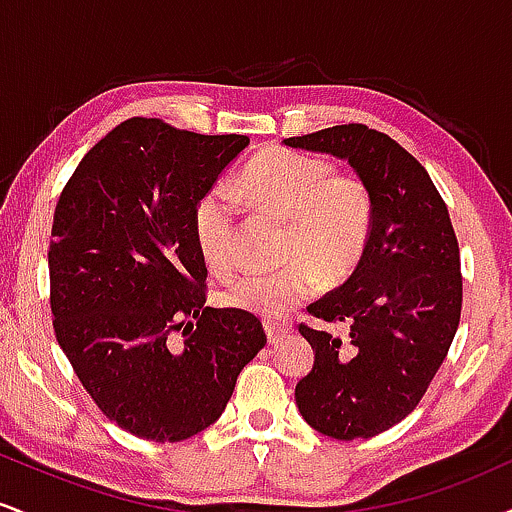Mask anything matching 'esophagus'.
<instances>
[{"instance_id":"34e87169","label":"esophagus","mask_w":512,"mask_h":512,"mask_svg":"<svg viewBox=\"0 0 512 512\" xmlns=\"http://www.w3.org/2000/svg\"><path fill=\"white\" fill-rule=\"evenodd\" d=\"M291 327L286 325V322H274V320H267L264 322V332H267V339H269V344H276L279 342L281 337H284L286 332H289Z\"/></svg>"}]
</instances>
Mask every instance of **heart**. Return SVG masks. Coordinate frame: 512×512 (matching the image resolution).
<instances>
[{
	"label": "heart",
	"instance_id": "obj_1",
	"mask_svg": "<svg viewBox=\"0 0 512 512\" xmlns=\"http://www.w3.org/2000/svg\"><path fill=\"white\" fill-rule=\"evenodd\" d=\"M238 187L252 207L286 221L284 255L293 260L272 272L252 269L228 281L221 298L231 308L264 317L284 315L313 286L310 262L322 274H344L366 248L373 202L361 175L332 173L322 158L276 149L255 158ZM236 216V202L221 187L197 204L195 238L214 272L236 264Z\"/></svg>",
	"mask_w": 512,
	"mask_h": 512
}]
</instances>
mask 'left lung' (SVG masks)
Masks as SVG:
<instances>
[{"mask_svg": "<svg viewBox=\"0 0 512 512\" xmlns=\"http://www.w3.org/2000/svg\"><path fill=\"white\" fill-rule=\"evenodd\" d=\"M284 144L349 161L373 202L354 274L308 305L346 334L298 327L315 351L296 385L298 411L322 436H378L416 409L460 325V248L448 207L426 168L378 129L351 122Z\"/></svg>", "mask_w": 512, "mask_h": 512, "instance_id": "1", "label": "left lung"}]
</instances>
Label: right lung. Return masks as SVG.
Wrapping results in <instances>:
<instances>
[{
  "label": "right lung",
  "mask_w": 512,
  "mask_h": 512,
  "mask_svg": "<svg viewBox=\"0 0 512 512\" xmlns=\"http://www.w3.org/2000/svg\"><path fill=\"white\" fill-rule=\"evenodd\" d=\"M243 134L132 117L81 158L52 221L50 308L98 409L137 438L178 443L214 424L267 344L248 310L207 308L195 211Z\"/></svg>",
  "instance_id": "1"
}]
</instances>
